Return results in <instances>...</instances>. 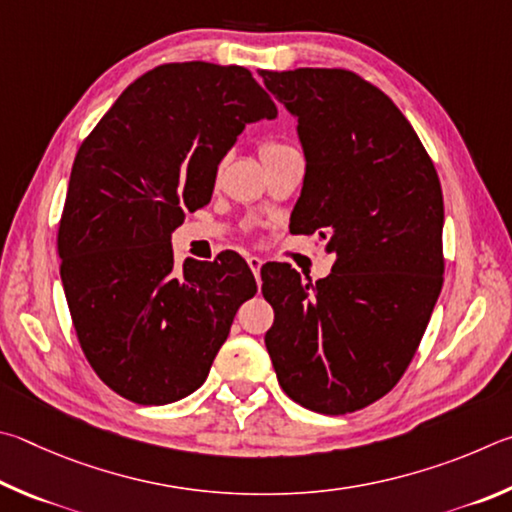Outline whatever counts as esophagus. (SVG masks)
<instances>
[{
    "mask_svg": "<svg viewBox=\"0 0 512 512\" xmlns=\"http://www.w3.org/2000/svg\"><path fill=\"white\" fill-rule=\"evenodd\" d=\"M247 265H249V270L254 272L256 281L261 283V267H263V258H258V256H247Z\"/></svg>",
    "mask_w": 512,
    "mask_h": 512,
    "instance_id": "1",
    "label": "esophagus"
}]
</instances>
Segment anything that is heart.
I'll return each mask as SVG.
<instances>
[{"label":"heart","mask_w":512,"mask_h":512,"mask_svg":"<svg viewBox=\"0 0 512 512\" xmlns=\"http://www.w3.org/2000/svg\"><path fill=\"white\" fill-rule=\"evenodd\" d=\"M283 150H288V146H283V143H276V141H265L261 146V157L274 155V152H283Z\"/></svg>","instance_id":"b5f03b06"}]
</instances>
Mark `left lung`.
Segmentation results:
<instances>
[{"instance_id":"8db88e82","label":"left lung","mask_w":512,"mask_h":512,"mask_svg":"<svg viewBox=\"0 0 512 512\" xmlns=\"http://www.w3.org/2000/svg\"><path fill=\"white\" fill-rule=\"evenodd\" d=\"M261 76L299 121L306 175L294 229L337 256L317 283L285 263L263 267L274 308L265 346L294 402L351 414L396 387L441 294V182L405 114L353 71Z\"/></svg>"}]
</instances>
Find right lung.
Returning <instances> with one entry per match:
<instances>
[{
	"instance_id": "right-lung-1",
	"label": "right lung",
	"mask_w": 512,
	"mask_h": 512,
	"mask_svg": "<svg viewBox=\"0 0 512 512\" xmlns=\"http://www.w3.org/2000/svg\"><path fill=\"white\" fill-rule=\"evenodd\" d=\"M276 105L245 67L173 62L134 80L80 146L58 231L87 362L137 405L191 396L256 294L236 251L175 265L173 231L211 202L224 155Z\"/></svg>"
}]
</instances>
